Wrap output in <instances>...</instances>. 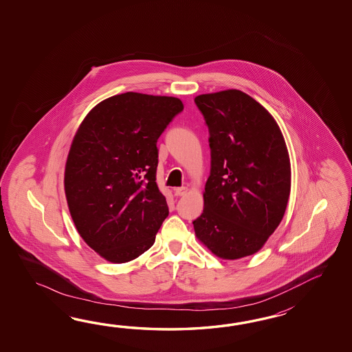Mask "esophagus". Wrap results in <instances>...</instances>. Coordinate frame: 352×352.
I'll use <instances>...</instances> for the list:
<instances>
[{"label": "esophagus", "mask_w": 352, "mask_h": 352, "mask_svg": "<svg viewBox=\"0 0 352 352\" xmlns=\"http://www.w3.org/2000/svg\"><path fill=\"white\" fill-rule=\"evenodd\" d=\"M187 191H188V188L187 187H176L175 190H173V192L176 196H184V195L187 194Z\"/></svg>", "instance_id": "34e87169"}]
</instances>
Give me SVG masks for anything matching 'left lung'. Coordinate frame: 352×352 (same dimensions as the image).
Returning <instances> with one entry per match:
<instances>
[{
    "instance_id": "obj_1",
    "label": "left lung",
    "mask_w": 352,
    "mask_h": 352,
    "mask_svg": "<svg viewBox=\"0 0 352 352\" xmlns=\"http://www.w3.org/2000/svg\"><path fill=\"white\" fill-rule=\"evenodd\" d=\"M209 127L211 170L195 235L220 259L259 252L285 217L291 160L277 122L238 89L195 98Z\"/></svg>"
}]
</instances>
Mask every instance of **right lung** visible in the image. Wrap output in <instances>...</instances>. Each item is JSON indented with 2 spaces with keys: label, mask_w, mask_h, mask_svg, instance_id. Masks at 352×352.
<instances>
[{
  "label": "right lung",
  "mask_w": 352,
  "mask_h": 352,
  "mask_svg": "<svg viewBox=\"0 0 352 352\" xmlns=\"http://www.w3.org/2000/svg\"><path fill=\"white\" fill-rule=\"evenodd\" d=\"M182 109L179 98L127 91L98 103L75 132L64 173L67 208L82 240L108 262L148 250L168 215L156 143Z\"/></svg>",
  "instance_id": "obj_1"
}]
</instances>
